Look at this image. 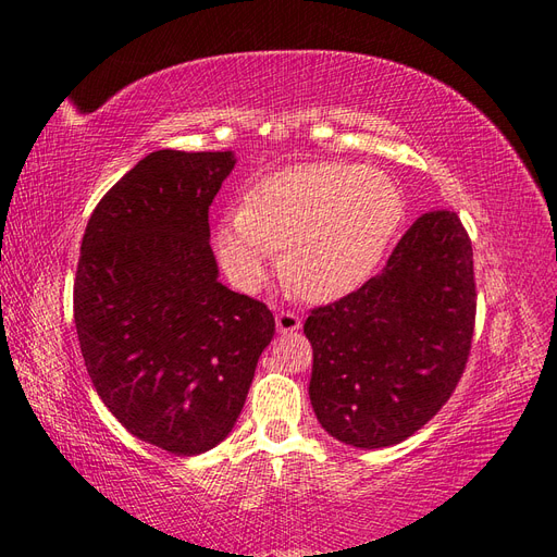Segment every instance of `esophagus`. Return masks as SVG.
I'll return each instance as SVG.
<instances>
[{"label": "esophagus", "mask_w": 557, "mask_h": 557, "mask_svg": "<svg viewBox=\"0 0 557 557\" xmlns=\"http://www.w3.org/2000/svg\"><path fill=\"white\" fill-rule=\"evenodd\" d=\"M275 325H277V333L287 335L294 333V330L301 327V318L297 311H289V309H282L275 313Z\"/></svg>", "instance_id": "obj_1"}]
</instances>
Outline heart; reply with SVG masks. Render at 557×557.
Wrapping results in <instances>:
<instances>
[{
  "instance_id": "b5f03b06",
  "label": "heart",
  "mask_w": 557,
  "mask_h": 557,
  "mask_svg": "<svg viewBox=\"0 0 557 557\" xmlns=\"http://www.w3.org/2000/svg\"><path fill=\"white\" fill-rule=\"evenodd\" d=\"M399 220L401 196L385 172L345 162L294 164L260 180L246 206L220 220L215 248L242 289L258 287L282 248L287 285L304 299L330 301L371 275Z\"/></svg>"
}]
</instances>
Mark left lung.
<instances>
[{"label": "left lung", "mask_w": 557, "mask_h": 557, "mask_svg": "<svg viewBox=\"0 0 557 557\" xmlns=\"http://www.w3.org/2000/svg\"><path fill=\"white\" fill-rule=\"evenodd\" d=\"M474 321V251L465 224L453 210L423 212L381 275L306 318L318 421L354 447H389L413 435L455 393Z\"/></svg>", "instance_id": "left-lung-1"}]
</instances>
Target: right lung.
Returning a JSON list of instances; mask_svg holds the SVG:
<instances>
[{"instance_id":"obj_1","label":"right lung","mask_w":557,"mask_h":557,"mask_svg":"<svg viewBox=\"0 0 557 557\" xmlns=\"http://www.w3.org/2000/svg\"><path fill=\"white\" fill-rule=\"evenodd\" d=\"M234 152L156 150L92 210L74 321L100 399L124 429L191 457L230 435L275 318L218 280L208 210Z\"/></svg>"}]
</instances>
